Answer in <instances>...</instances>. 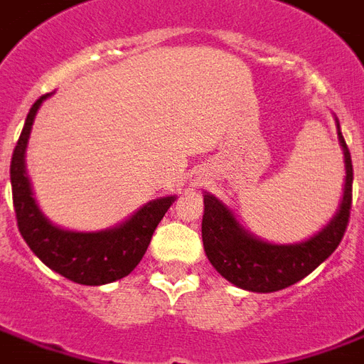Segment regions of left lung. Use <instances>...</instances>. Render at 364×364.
Here are the masks:
<instances>
[{
	"instance_id": "left-lung-1",
	"label": "left lung",
	"mask_w": 364,
	"mask_h": 364,
	"mask_svg": "<svg viewBox=\"0 0 364 364\" xmlns=\"http://www.w3.org/2000/svg\"><path fill=\"white\" fill-rule=\"evenodd\" d=\"M338 139L346 161V185L338 214L324 230L305 243L272 245L245 231L225 204L204 195L203 243L206 257L223 278L241 289L272 293L285 289L309 276L338 249L349 223L353 164L338 123Z\"/></svg>"
}]
</instances>
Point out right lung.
Returning a JSON list of instances; mask_svg holds the SVG:
<instances>
[{
  "label": "right lung",
  "mask_w": 364,
  "mask_h": 364,
  "mask_svg": "<svg viewBox=\"0 0 364 364\" xmlns=\"http://www.w3.org/2000/svg\"><path fill=\"white\" fill-rule=\"evenodd\" d=\"M48 96L50 94L40 96L31 107L11 158V189L18 231L32 252L63 278L82 285L112 284L129 276L141 262L152 233L173 204L175 196H164L144 204L114 230L79 233L53 225L40 212L24 169V150L32 123Z\"/></svg>",
  "instance_id": "obj_1"
}]
</instances>
